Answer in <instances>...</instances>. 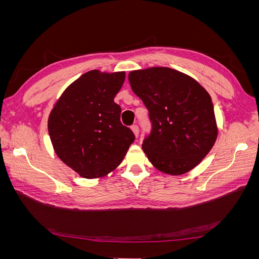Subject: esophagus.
Here are the masks:
<instances>
[{"mask_svg": "<svg viewBox=\"0 0 259 259\" xmlns=\"http://www.w3.org/2000/svg\"><path fill=\"white\" fill-rule=\"evenodd\" d=\"M132 131H133V133H134V135L136 137H138V135H139V127H138L137 124L132 125Z\"/></svg>", "mask_w": 259, "mask_h": 259, "instance_id": "1", "label": "esophagus"}]
</instances>
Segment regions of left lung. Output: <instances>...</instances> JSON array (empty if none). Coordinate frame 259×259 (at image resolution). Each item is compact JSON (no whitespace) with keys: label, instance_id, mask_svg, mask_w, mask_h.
Segmentation results:
<instances>
[{"label":"left lung","instance_id":"left-lung-1","mask_svg":"<svg viewBox=\"0 0 259 259\" xmlns=\"http://www.w3.org/2000/svg\"><path fill=\"white\" fill-rule=\"evenodd\" d=\"M128 81L152 124L143 143L149 161L169 175L197 166L218 133L209 94L189 75L166 67L135 70Z\"/></svg>","mask_w":259,"mask_h":259}]
</instances>
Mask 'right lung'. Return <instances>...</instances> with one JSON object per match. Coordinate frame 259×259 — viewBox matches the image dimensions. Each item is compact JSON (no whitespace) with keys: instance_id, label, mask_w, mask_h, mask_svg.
I'll return each instance as SVG.
<instances>
[{"instance_id":"obj_1","label":"right lung","mask_w":259,"mask_h":259,"mask_svg":"<svg viewBox=\"0 0 259 259\" xmlns=\"http://www.w3.org/2000/svg\"><path fill=\"white\" fill-rule=\"evenodd\" d=\"M124 80V71L91 70L68 86L50 114L55 152L82 177L110 173L135 140L134 133L121 123V107L114 103Z\"/></svg>"}]
</instances>
